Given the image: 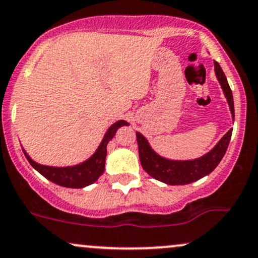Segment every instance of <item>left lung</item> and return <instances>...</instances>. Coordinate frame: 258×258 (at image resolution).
<instances>
[{"mask_svg":"<svg viewBox=\"0 0 258 258\" xmlns=\"http://www.w3.org/2000/svg\"><path fill=\"white\" fill-rule=\"evenodd\" d=\"M214 71L218 82L222 86L223 92L228 101L229 107L231 111V117H235L234 114V99L230 87L223 72L222 67L217 61H214ZM233 128L229 130L223 136L222 140L211 149L207 154L192 160H172L160 157L152 149L148 141L141 135L136 132L138 142V153H140L141 165L147 174L151 175L155 180H159L166 185H187V183L195 182V181L202 179L206 175L211 174L217 168L218 164L224 157L226 149H228L229 142H230Z\"/></svg>","mask_w":258,"mask_h":258,"instance_id":"1","label":"left lung"}]
</instances>
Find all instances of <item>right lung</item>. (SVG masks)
Here are the masks:
<instances>
[{
	"mask_svg": "<svg viewBox=\"0 0 258 258\" xmlns=\"http://www.w3.org/2000/svg\"><path fill=\"white\" fill-rule=\"evenodd\" d=\"M128 126V122L120 120L117 122L109 127L106 134L104 135L103 141L99 144L98 149L95 151L94 154L87 159L83 163L77 164L73 166H49V165H41V164L34 161L27 152L23 149V153L27 158L30 165L39 171L44 177L50 180L51 182L56 183V185L63 186V187L69 188H82L86 187L88 185H92L99 179L100 175H103L104 169H105V158H106V146L110 141L112 140L116 131L120 127Z\"/></svg>",
	"mask_w": 258,
	"mask_h": 258,
	"instance_id": "1",
	"label": "right lung"
}]
</instances>
